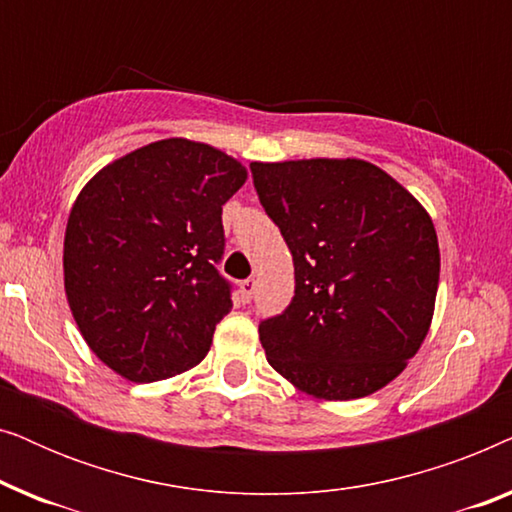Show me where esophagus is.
Wrapping results in <instances>:
<instances>
[{
  "instance_id": "1",
  "label": "esophagus",
  "mask_w": 512,
  "mask_h": 512,
  "mask_svg": "<svg viewBox=\"0 0 512 512\" xmlns=\"http://www.w3.org/2000/svg\"><path fill=\"white\" fill-rule=\"evenodd\" d=\"M254 291H256V279H244V282L240 284L242 303H249V300L254 298Z\"/></svg>"
}]
</instances>
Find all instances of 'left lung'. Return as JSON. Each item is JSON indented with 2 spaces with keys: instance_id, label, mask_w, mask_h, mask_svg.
<instances>
[{
  "instance_id": "1",
  "label": "left lung",
  "mask_w": 512,
  "mask_h": 512,
  "mask_svg": "<svg viewBox=\"0 0 512 512\" xmlns=\"http://www.w3.org/2000/svg\"><path fill=\"white\" fill-rule=\"evenodd\" d=\"M251 172L296 272L291 305L258 326L265 359L319 401L387 387L436 310L440 249L429 212L361 158L251 163Z\"/></svg>"
}]
</instances>
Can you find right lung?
Listing matches in <instances>:
<instances>
[{"label":"right lung","mask_w":512,"mask_h":512,"mask_svg":"<svg viewBox=\"0 0 512 512\" xmlns=\"http://www.w3.org/2000/svg\"><path fill=\"white\" fill-rule=\"evenodd\" d=\"M247 177L226 151L170 137L111 160L76 195L62 249L67 303L116 375L167 380L207 356L233 307L214 268L221 212Z\"/></svg>","instance_id":"1"}]
</instances>
